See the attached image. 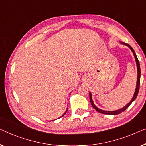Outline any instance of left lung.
<instances>
[{
  "mask_svg": "<svg viewBox=\"0 0 146 146\" xmlns=\"http://www.w3.org/2000/svg\"><path fill=\"white\" fill-rule=\"evenodd\" d=\"M121 44H123V45H125V46H128L129 48L130 49L131 51H132L133 54H134V56L135 57V63H136V65H137V82H136V87H135V92H134V96H133V97L132 98V100H130V102H128V104H126L124 107L122 108H120V109L118 110H101L100 109V108H98L97 106H96L95 104H94L93 102V98H92V94L91 92H89V98H90V101H91V105L95 109L96 111L100 112V113H102V114H110V115H116V114H120L121 112H124L125 110L131 104H132V102L134 101V100L135 99V98L137 97V94H138V92H139V84H140V75H141V71H140V66H139V61H138V59H137V57L136 56V54H135V53L134 52V50H133V48L131 47L130 45L128 44H126V43H124V42H120Z\"/></svg>",
  "mask_w": 146,
  "mask_h": 146,
  "instance_id": "8db88e82",
  "label": "left lung"
}]
</instances>
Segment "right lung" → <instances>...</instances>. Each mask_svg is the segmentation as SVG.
<instances>
[{"label": "right lung", "mask_w": 146, "mask_h": 146, "mask_svg": "<svg viewBox=\"0 0 146 146\" xmlns=\"http://www.w3.org/2000/svg\"><path fill=\"white\" fill-rule=\"evenodd\" d=\"M67 110H66V112H65V113H64V114H63V115H62V116H61V117H60V118H61V117H63V116H64V115H65V114H66V112H67Z\"/></svg>", "instance_id": "obj_1"}]
</instances>
